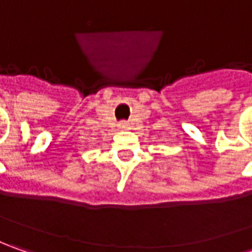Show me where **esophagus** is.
Wrapping results in <instances>:
<instances>
[{
	"label": "esophagus",
	"mask_w": 252,
	"mask_h": 252,
	"mask_svg": "<svg viewBox=\"0 0 252 252\" xmlns=\"http://www.w3.org/2000/svg\"><path fill=\"white\" fill-rule=\"evenodd\" d=\"M118 126H119V129H121V130H126V129H129V123H127V122H121Z\"/></svg>",
	"instance_id": "obj_1"
}]
</instances>
